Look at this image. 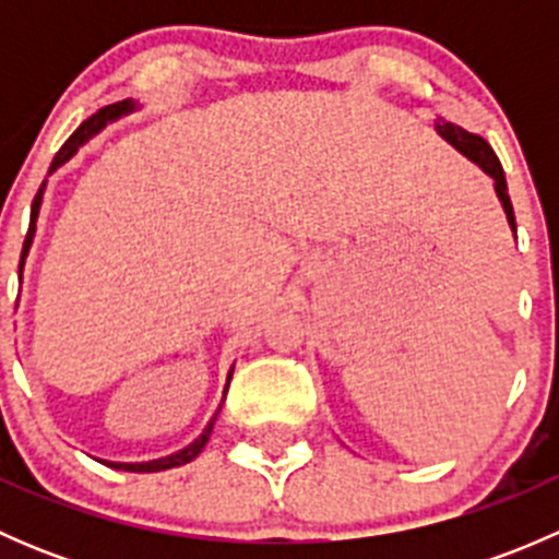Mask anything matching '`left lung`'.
<instances>
[{
  "instance_id": "obj_1",
  "label": "left lung",
  "mask_w": 559,
  "mask_h": 559,
  "mask_svg": "<svg viewBox=\"0 0 559 559\" xmlns=\"http://www.w3.org/2000/svg\"><path fill=\"white\" fill-rule=\"evenodd\" d=\"M438 134H441L443 140H449V143L454 145L460 154H465L467 159L476 162L478 167H481L484 173L489 175V178L495 180V191H498L500 202H503V211H506V218H509L511 229L516 233V222H514V207H511V197H509V186H506V175H503V167H500V159L495 156V151L489 148V143L484 138H478V134H471L465 132L462 127H456L452 121H438Z\"/></svg>"
}]
</instances>
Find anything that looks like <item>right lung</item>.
Listing matches in <instances>:
<instances>
[{"instance_id": "1", "label": "right lung", "mask_w": 559, "mask_h": 559, "mask_svg": "<svg viewBox=\"0 0 559 559\" xmlns=\"http://www.w3.org/2000/svg\"><path fill=\"white\" fill-rule=\"evenodd\" d=\"M132 107H134V105L129 103V99H123V103L107 105V107H103V110L94 112V116L88 118V121H83L81 127L75 129V134H72V138L67 140L64 145H61L59 154H56V159H53V165H50V173H53L56 167H59V165H64V162L70 159V156L75 154V151L81 148V145L86 143L88 138H94V134H97L99 129H103L107 121H112V118H118V116H121V112H129V110H132ZM43 189H45V180H43V186H39V191H37L35 202H32V224H29V233H26V240H24V251H21V267H19V270H24L26 251H29L32 238H35V222H37V213H39V202H43ZM229 379H233V373H229ZM213 421H216V416H213L211 425L205 427V432H202V436L197 438L194 443H189V447L180 449V452H175V454H170V456H162V460H151V462H105V465L116 467V471H134V473H145V471H167V467L186 465V462H191V460H194L197 454L202 452V449H205L207 438H211V430H213Z\"/></svg>"}]
</instances>
